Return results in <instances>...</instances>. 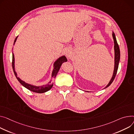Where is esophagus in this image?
<instances>
[{"instance_id": "obj_1", "label": "esophagus", "mask_w": 134, "mask_h": 134, "mask_svg": "<svg viewBox=\"0 0 134 134\" xmlns=\"http://www.w3.org/2000/svg\"><path fill=\"white\" fill-rule=\"evenodd\" d=\"M65 54H66V56L67 57V58H70V52H69V51H66V52H65Z\"/></svg>"}]
</instances>
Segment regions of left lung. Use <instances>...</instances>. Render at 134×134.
Here are the masks:
<instances>
[{
  "label": "left lung",
  "instance_id": "left-lung-1",
  "mask_svg": "<svg viewBox=\"0 0 134 134\" xmlns=\"http://www.w3.org/2000/svg\"><path fill=\"white\" fill-rule=\"evenodd\" d=\"M112 35H113V38L114 39V53H115V58H114V72H113V76L110 80L109 82L108 83V84L105 86V87H104V89L107 88L108 87H109L111 83L113 82L114 80L115 77L117 73V71L118 69V67H119V62H120V48L119 46V44L117 42V40L116 39V37H115V34L114 33V32H113L112 33ZM86 92V91H85ZM87 92H90L89 91H87Z\"/></svg>",
  "mask_w": 134,
  "mask_h": 134
}]
</instances>
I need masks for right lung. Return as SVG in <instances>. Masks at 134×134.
Wrapping results in <instances>:
<instances>
[{"label":"right lung","mask_w":134,"mask_h":134,"mask_svg":"<svg viewBox=\"0 0 134 134\" xmlns=\"http://www.w3.org/2000/svg\"><path fill=\"white\" fill-rule=\"evenodd\" d=\"M18 37V36H17L14 41V43L13 45L15 44V43L16 42V40ZM67 59L66 58V57L65 55H62L60 57H59L58 59H57V60L54 62V64H53V69L52 71V76L51 77L52 78H55L57 73H58L59 70L62 65V64L64 63L65 62H67ZM14 55L13 53H12V68L13 69V72L14 73V75H15L17 80H18L19 82L25 88H26L27 89H28L29 90H30V91L35 92V93H45L47 91H48L49 90H50L52 88V87L53 86V82L52 83H51V81H50L46 85H44L42 86H34V85H32L29 83H27L25 82L23 80H22L21 79H20L19 78V77H18L17 75V73L15 72V65H14Z\"/></svg>","instance_id":"1"}]
</instances>
